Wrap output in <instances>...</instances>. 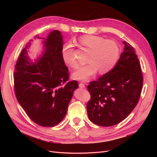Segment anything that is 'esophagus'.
Instances as JSON below:
<instances>
[{"instance_id":"obj_1","label":"esophagus","mask_w":157,"mask_h":157,"mask_svg":"<svg viewBox=\"0 0 157 157\" xmlns=\"http://www.w3.org/2000/svg\"><path fill=\"white\" fill-rule=\"evenodd\" d=\"M79 87L81 88H85V84L83 82H80L79 83Z\"/></svg>"}]
</instances>
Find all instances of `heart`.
Instances as JSON below:
<instances>
[{
  "mask_svg": "<svg viewBox=\"0 0 157 157\" xmlns=\"http://www.w3.org/2000/svg\"><path fill=\"white\" fill-rule=\"evenodd\" d=\"M78 43L90 51L87 59L88 64L79 66L73 73L77 80H87L99 71L100 74H105L115 67L120 57V48L117 42L96 35H84L79 37ZM75 46L71 42L63 46L61 57L64 62L75 68L78 63L75 56Z\"/></svg>",
  "mask_w": 157,
  "mask_h": 157,
  "instance_id": "heart-1",
  "label": "heart"
}]
</instances>
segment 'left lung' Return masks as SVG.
I'll return each instance as SVG.
<instances>
[{
  "instance_id": "8db88e82",
  "label": "left lung",
  "mask_w": 157,
  "mask_h": 157,
  "mask_svg": "<svg viewBox=\"0 0 157 157\" xmlns=\"http://www.w3.org/2000/svg\"><path fill=\"white\" fill-rule=\"evenodd\" d=\"M124 50L115 67L88 86L89 119L95 124L111 126L122 122L137 105L144 78L136 50L124 41Z\"/></svg>"
}]
</instances>
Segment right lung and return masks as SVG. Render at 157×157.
Returning <instances> with one entry per match:
<instances>
[{
  "instance_id": "add662e5",
  "label": "right lung",
  "mask_w": 157,
  "mask_h": 157,
  "mask_svg": "<svg viewBox=\"0 0 157 157\" xmlns=\"http://www.w3.org/2000/svg\"><path fill=\"white\" fill-rule=\"evenodd\" d=\"M43 39L45 52L35 63L29 62L27 55L30 43L21 52L14 69V90L19 103L33 122L53 127L63 119L78 84L76 80L69 81L68 68L61 57V32L53 31Z\"/></svg>"
}]
</instances>
